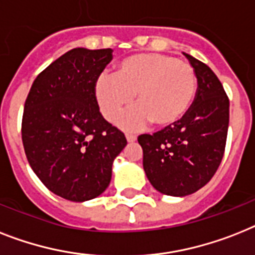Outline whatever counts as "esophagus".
<instances>
[{
    "instance_id": "34e87169",
    "label": "esophagus",
    "mask_w": 255,
    "mask_h": 255,
    "mask_svg": "<svg viewBox=\"0 0 255 255\" xmlns=\"http://www.w3.org/2000/svg\"><path fill=\"white\" fill-rule=\"evenodd\" d=\"M126 137H127V141H128V142H133V141H136V134L127 133V134H126Z\"/></svg>"
}]
</instances>
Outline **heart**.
Here are the masks:
<instances>
[{
	"label": "heart",
	"mask_w": 255,
	"mask_h": 255,
	"mask_svg": "<svg viewBox=\"0 0 255 255\" xmlns=\"http://www.w3.org/2000/svg\"><path fill=\"white\" fill-rule=\"evenodd\" d=\"M196 88V73L188 63L161 53H137L122 60L114 76H99L94 95L111 123L132 106L134 95L138 107L122 119L124 127L134 129L150 122L154 127L167 128L191 109Z\"/></svg>",
	"instance_id": "obj_1"
}]
</instances>
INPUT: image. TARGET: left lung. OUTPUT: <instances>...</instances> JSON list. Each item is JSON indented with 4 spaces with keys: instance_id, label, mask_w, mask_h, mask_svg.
<instances>
[{
    "instance_id": "8db88e82",
    "label": "left lung",
    "mask_w": 255,
    "mask_h": 255,
    "mask_svg": "<svg viewBox=\"0 0 255 255\" xmlns=\"http://www.w3.org/2000/svg\"><path fill=\"white\" fill-rule=\"evenodd\" d=\"M198 78L191 109L177 124L140 134L142 166L165 195L185 196L206 186L220 166L229 126V98L208 65L185 53Z\"/></svg>"
}]
</instances>
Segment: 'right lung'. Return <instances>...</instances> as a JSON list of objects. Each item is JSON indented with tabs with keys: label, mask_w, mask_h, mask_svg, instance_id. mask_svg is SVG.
Listing matches in <instances>:
<instances>
[{
	"label": "right lung",
	"mask_w": 255,
	"mask_h": 255,
	"mask_svg": "<svg viewBox=\"0 0 255 255\" xmlns=\"http://www.w3.org/2000/svg\"><path fill=\"white\" fill-rule=\"evenodd\" d=\"M113 49L74 48L35 78L24 102L22 141L43 185L72 202L101 195L113 162L127 145L123 132L99 113L94 84Z\"/></svg>",
	"instance_id": "right-lung-1"
}]
</instances>
